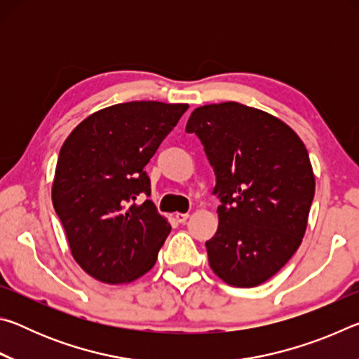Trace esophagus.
Here are the masks:
<instances>
[{"instance_id":"34e87169","label":"esophagus","mask_w":359,"mask_h":359,"mask_svg":"<svg viewBox=\"0 0 359 359\" xmlns=\"http://www.w3.org/2000/svg\"><path fill=\"white\" fill-rule=\"evenodd\" d=\"M188 217H190V214H175V220H177L179 223H185L188 220Z\"/></svg>"}]
</instances>
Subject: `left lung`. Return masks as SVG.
Returning <instances> with one entry per match:
<instances>
[{"instance_id": "8db88e82", "label": "left lung", "mask_w": 359, "mask_h": 359, "mask_svg": "<svg viewBox=\"0 0 359 359\" xmlns=\"http://www.w3.org/2000/svg\"><path fill=\"white\" fill-rule=\"evenodd\" d=\"M185 130L201 139L217 175L210 269L231 287H258L306 234L315 194L306 145L280 118L234 101L196 107Z\"/></svg>"}]
</instances>
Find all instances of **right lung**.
Returning a JSON list of instances; mask_svg holds the SVG:
<instances>
[{
  "label": "right lung",
  "instance_id": "obj_1",
  "mask_svg": "<svg viewBox=\"0 0 359 359\" xmlns=\"http://www.w3.org/2000/svg\"><path fill=\"white\" fill-rule=\"evenodd\" d=\"M188 104L131 101L81 121L60 150L52 203L76 263L96 280L130 283L156 263L171 224L158 214L144 168Z\"/></svg>",
  "mask_w": 359,
  "mask_h": 359
}]
</instances>
